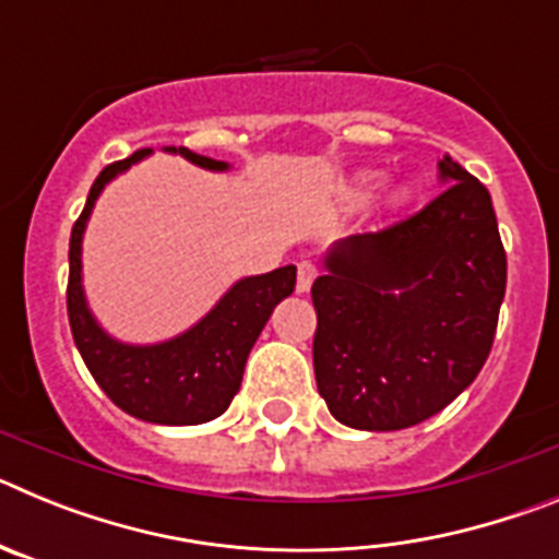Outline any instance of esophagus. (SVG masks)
Here are the masks:
<instances>
[{"instance_id": "1", "label": "esophagus", "mask_w": 559, "mask_h": 559, "mask_svg": "<svg viewBox=\"0 0 559 559\" xmlns=\"http://www.w3.org/2000/svg\"><path fill=\"white\" fill-rule=\"evenodd\" d=\"M316 274H319V271H316V265L310 263V260H302V263L296 265V290H299V294H308L310 285H313V280H316Z\"/></svg>"}]
</instances>
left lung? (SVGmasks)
I'll use <instances>...</instances> for the list:
<instances>
[{
  "label": "left lung",
  "instance_id": "8db88e82",
  "mask_svg": "<svg viewBox=\"0 0 559 559\" xmlns=\"http://www.w3.org/2000/svg\"><path fill=\"white\" fill-rule=\"evenodd\" d=\"M412 218L353 235L310 288L316 386L338 423L400 431L456 400L492 349L507 290L490 192L451 156Z\"/></svg>",
  "mask_w": 559,
  "mask_h": 559
}]
</instances>
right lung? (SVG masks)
<instances>
[{"instance_id":"1","label":"right lung","mask_w":559,"mask_h":559,"mask_svg":"<svg viewBox=\"0 0 559 559\" xmlns=\"http://www.w3.org/2000/svg\"><path fill=\"white\" fill-rule=\"evenodd\" d=\"M167 151L181 153L192 165L206 167V170L229 167L226 162L210 159L187 147H179V151L167 147ZM147 153L151 147L103 167L88 190L81 218L72 226L67 285L69 328H72V338H75L83 364L114 406L156 426H199V423L221 417L229 408L243 380L246 358L254 347L257 335L263 333L276 305L294 294L296 265L274 269L260 276H246L221 296V302L199 324H192L187 333L170 341L140 347V344H122L111 338L97 324L83 294V231L103 187L114 176H120L131 165L145 159Z\"/></svg>"}]
</instances>
